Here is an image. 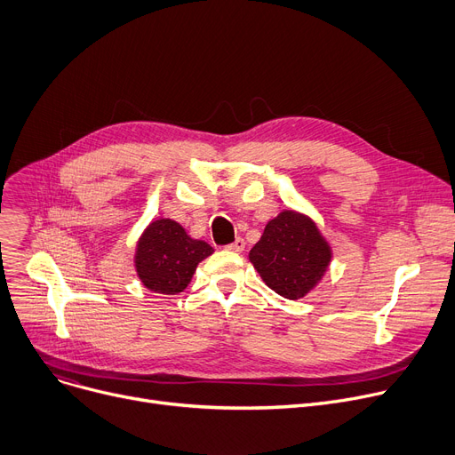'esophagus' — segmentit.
I'll use <instances>...</instances> for the list:
<instances>
[{
  "mask_svg": "<svg viewBox=\"0 0 455 455\" xmlns=\"http://www.w3.org/2000/svg\"><path fill=\"white\" fill-rule=\"evenodd\" d=\"M227 249L232 251V252H243V249H245V239H243V237H237V239L234 241V243L227 245Z\"/></svg>",
  "mask_w": 455,
  "mask_h": 455,
  "instance_id": "1",
  "label": "esophagus"
}]
</instances>
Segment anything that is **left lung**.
<instances>
[{"label":"left lung","mask_w":455,"mask_h":455,"mask_svg":"<svg viewBox=\"0 0 455 455\" xmlns=\"http://www.w3.org/2000/svg\"><path fill=\"white\" fill-rule=\"evenodd\" d=\"M332 252L316 223L294 210L270 220L249 259L267 287L283 298H304L325 275Z\"/></svg>","instance_id":"8db88e82"}]
</instances>
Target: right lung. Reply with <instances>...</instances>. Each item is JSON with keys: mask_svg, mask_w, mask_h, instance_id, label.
<instances>
[{"mask_svg": "<svg viewBox=\"0 0 455 455\" xmlns=\"http://www.w3.org/2000/svg\"><path fill=\"white\" fill-rule=\"evenodd\" d=\"M214 249L192 239L173 220H156L137 241L135 268L142 285L159 294L183 292L197 265Z\"/></svg>", "mask_w": 455, "mask_h": 455, "instance_id": "obj_1", "label": "right lung"}]
</instances>
